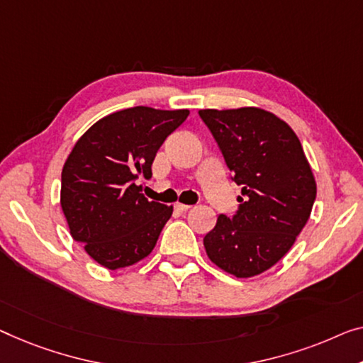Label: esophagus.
Segmentation results:
<instances>
[{
    "label": "esophagus",
    "mask_w": 363,
    "mask_h": 363,
    "mask_svg": "<svg viewBox=\"0 0 363 363\" xmlns=\"http://www.w3.org/2000/svg\"><path fill=\"white\" fill-rule=\"evenodd\" d=\"M174 208L177 210V212L184 213V212H187L189 208H191V205H186V203H176V205H174Z\"/></svg>",
    "instance_id": "34e87169"
}]
</instances>
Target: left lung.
I'll use <instances>...</instances> for the list:
<instances>
[{
	"label": "left lung",
	"instance_id": "left-lung-1",
	"mask_svg": "<svg viewBox=\"0 0 363 363\" xmlns=\"http://www.w3.org/2000/svg\"><path fill=\"white\" fill-rule=\"evenodd\" d=\"M241 186L233 218L218 215L203 238L216 267L238 279L266 272L294 246L316 199V181L296 133L259 107L199 111Z\"/></svg>",
	"mask_w": 363,
	"mask_h": 363
}]
</instances>
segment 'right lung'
Returning a JSON list of instances; mask_svg holds the SVG:
<instances>
[{"label": "right lung", "instance_id": "add662e5", "mask_svg": "<svg viewBox=\"0 0 363 363\" xmlns=\"http://www.w3.org/2000/svg\"><path fill=\"white\" fill-rule=\"evenodd\" d=\"M187 109L137 106L109 113L81 135L62 171L60 205L73 240L109 270L128 267L153 251L172 205L143 196L135 179L151 164Z\"/></svg>", "mask_w": 363, "mask_h": 363}]
</instances>
